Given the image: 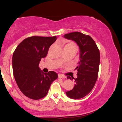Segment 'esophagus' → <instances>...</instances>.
I'll return each mask as SVG.
<instances>
[{"label": "esophagus", "instance_id": "34e87169", "mask_svg": "<svg viewBox=\"0 0 122 122\" xmlns=\"http://www.w3.org/2000/svg\"><path fill=\"white\" fill-rule=\"evenodd\" d=\"M58 77L59 78H66V76L65 75H62V74H59V75H58Z\"/></svg>", "mask_w": 122, "mask_h": 122}]
</instances>
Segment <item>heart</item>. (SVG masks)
Segmentation results:
<instances>
[{
  "instance_id": "b5f03b06",
  "label": "heart",
  "mask_w": 122,
  "mask_h": 122,
  "mask_svg": "<svg viewBox=\"0 0 122 122\" xmlns=\"http://www.w3.org/2000/svg\"><path fill=\"white\" fill-rule=\"evenodd\" d=\"M68 45H74V44L72 43H69V44H68Z\"/></svg>"
}]
</instances>
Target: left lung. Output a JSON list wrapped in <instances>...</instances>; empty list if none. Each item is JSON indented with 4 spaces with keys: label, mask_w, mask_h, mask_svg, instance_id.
<instances>
[{
    "label": "left lung",
    "mask_w": 122,
    "mask_h": 122,
    "mask_svg": "<svg viewBox=\"0 0 122 122\" xmlns=\"http://www.w3.org/2000/svg\"><path fill=\"white\" fill-rule=\"evenodd\" d=\"M65 38L75 41L80 51L79 65L77 66V77L72 90L66 92L68 97L79 99L86 96L94 87L97 81L100 64V51L94 40L88 35L73 32L64 36ZM74 79L73 77H72ZM70 76L67 79H71Z\"/></svg>",
    "instance_id": "1"
}]
</instances>
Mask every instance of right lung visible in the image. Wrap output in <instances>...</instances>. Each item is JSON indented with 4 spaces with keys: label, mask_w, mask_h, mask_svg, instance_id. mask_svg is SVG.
<instances>
[{
    "label": "right lung",
    "mask_w": 122,
    "mask_h": 122,
    "mask_svg": "<svg viewBox=\"0 0 122 122\" xmlns=\"http://www.w3.org/2000/svg\"><path fill=\"white\" fill-rule=\"evenodd\" d=\"M57 40L54 37L33 36L22 41L12 56V69L18 87L30 99L38 100L46 96L53 81L58 78L54 71L43 73L40 61L47 56L49 49Z\"/></svg>",
    "instance_id": "add662e5"
}]
</instances>
